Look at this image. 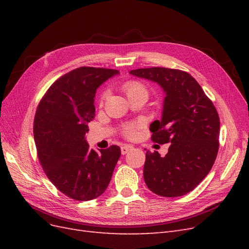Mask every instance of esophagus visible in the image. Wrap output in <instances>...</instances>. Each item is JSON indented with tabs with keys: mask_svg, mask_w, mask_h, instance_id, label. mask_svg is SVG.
Here are the masks:
<instances>
[{
	"mask_svg": "<svg viewBox=\"0 0 249 249\" xmlns=\"http://www.w3.org/2000/svg\"><path fill=\"white\" fill-rule=\"evenodd\" d=\"M133 148V146L132 145H126V144H124V145H123L122 147H120V150H122V154L123 155H125L127 152H130V150Z\"/></svg>",
	"mask_w": 249,
	"mask_h": 249,
	"instance_id": "obj_1",
	"label": "esophagus"
}]
</instances>
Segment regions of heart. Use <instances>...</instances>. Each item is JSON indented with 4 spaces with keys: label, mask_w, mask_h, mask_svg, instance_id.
<instances>
[{
    "label": "heart",
    "mask_w": 249,
    "mask_h": 249,
    "mask_svg": "<svg viewBox=\"0 0 249 249\" xmlns=\"http://www.w3.org/2000/svg\"><path fill=\"white\" fill-rule=\"evenodd\" d=\"M123 89L124 91L125 92L126 96L129 97L133 94L136 93H144L147 95V89L146 87L142 84L141 82L139 81H135V80H131V81H126L124 84L123 85ZM106 97V93H104L102 95V101ZM142 123L138 122V123H134V124H126L124 126L123 129V133L125 137L127 138H133L135 135H136V130L139 129V127L142 126Z\"/></svg>",
    "instance_id": "obj_1"
}]
</instances>
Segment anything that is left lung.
I'll list each match as a JSON object with an SVG mask.
<instances>
[{
	"label": "left lung",
	"mask_w": 249,
	"mask_h": 249,
	"mask_svg": "<svg viewBox=\"0 0 249 249\" xmlns=\"http://www.w3.org/2000/svg\"><path fill=\"white\" fill-rule=\"evenodd\" d=\"M159 84L166 96L161 120L149 126L152 140L170 143L168 153L145 154L143 178L150 191L164 197L182 196L207 177L219 148L220 120L212 101L191 74L166 67L130 71Z\"/></svg>",
	"instance_id": "obj_1"
}]
</instances>
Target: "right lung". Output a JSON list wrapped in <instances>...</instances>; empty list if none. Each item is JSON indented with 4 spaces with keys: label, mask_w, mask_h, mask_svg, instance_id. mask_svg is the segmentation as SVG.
Returning <instances> with one entry per match:
<instances>
[{
    "label": "right lung",
    "mask_w": 249,
    "mask_h": 249,
    "mask_svg": "<svg viewBox=\"0 0 249 249\" xmlns=\"http://www.w3.org/2000/svg\"><path fill=\"white\" fill-rule=\"evenodd\" d=\"M119 71L83 66L63 74L44 93L34 118V140L41 167L66 196L86 201L99 197L110 183L120 157L112 145L99 153L85 139L94 118L96 89Z\"/></svg>",
    "instance_id": "1"
}]
</instances>
